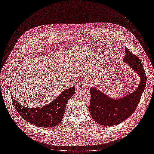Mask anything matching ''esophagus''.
<instances>
[{
  "label": "esophagus",
  "mask_w": 154,
  "mask_h": 154,
  "mask_svg": "<svg viewBox=\"0 0 154 154\" xmlns=\"http://www.w3.org/2000/svg\"><path fill=\"white\" fill-rule=\"evenodd\" d=\"M88 83L85 80H79L78 84H77V90L78 91H81L82 89H84L87 86H88Z\"/></svg>",
  "instance_id": "esophagus-1"
}]
</instances>
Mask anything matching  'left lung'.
<instances>
[{
    "instance_id": "1",
    "label": "left lung",
    "mask_w": 154,
    "mask_h": 154,
    "mask_svg": "<svg viewBox=\"0 0 154 154\" xmlns=\"http://www.w3.org/2000/svg\"><path fill=\"white\" fill-rule=\"evenodd\" d=\"M123 60L139 75L140 83L134 92L116 99L91 88L89 111L93 119L98 124L113 126L124 122L135 111L145 88L146 77L140 60L127 48Z\"/></svg>"
}]
</instances>
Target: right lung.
<instances>
[{
  "label": "right lung",
  "instance_id": "add662e5",
  "mask_svg": "<svg viewBox=\"0 0 154 154\" xmlns=\"http://www.w3.org/2000/svg\"><path fill=\"white\" fill-rule=\"evenodd\" d=\"M75 87L65 90L53 101L46 106L28 108L19 104L11 95L12 101L17 111L24 119L37 126L50 128L60 123L69 99L74 95Z\"/></svg>",
  "mask_w": 154,
  "mask_h": 154
}]
</instances>
